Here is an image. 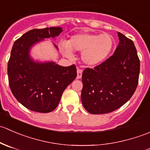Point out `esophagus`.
I'll return each mask as SVG.
<instances>
[{
  "label": "esophagus",
  "mask_w": 150,
  "mask_h": 150,
  "mask_svg": "<svg viewBox=\"0 0 150 150\" xmlns=\"http://www.w3.org/2000/svg\"><path fill=\"white\" fill-rule=\"evenodd\" d=\"M82 73H83L82 69H78V70H77V78H78V79L81 78V77H82Z\"/></svg>",
  "instance_id": "34e87169"
}]
</instances>
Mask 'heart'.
<instances>
[{
	"instance_id": "1",
	"label": "heart",
	"mask_w": 150,
	"mask_h": 150,
	"mask_svg": "<svg viewBox=\"0 0 150 150\" xmlns=\"http://www.w3.org/2000/svg\"><path fill=\"white\" fill-rule=\"evenodd\" d=\"M113 36L107 33H83L72 35L67 43L61 42L60 48L67 57L71 50L82 51L81 59L88 65H96L104 61L115 46Z\"/></svg>"
}]
</instances>
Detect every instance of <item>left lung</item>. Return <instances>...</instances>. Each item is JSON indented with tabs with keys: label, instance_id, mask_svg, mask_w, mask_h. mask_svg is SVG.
Instances as JSON below:
<instances>
[{
	"label": "left lung",
	"instance_id": "left-lung-1",
	"mask_svg": "<svg viewBox=\"0 0 150 150\" xmlns=\"http://www.w3.org/2000/svg\"><path fill=\"white\" fill-rule=\"evenodd\" d=\"M120 42L113 55L82 75L81 101L91 114H106L126 103L137 89L140 61L132 40L118 33Z\"/></svg>",
	"mask_w": 150,
	"mask_h": 150
}]
</instances>
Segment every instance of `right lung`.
I'll use <instances>...</instances> for the list:
<instances>
[{
    "instance_id": "obj_1",
    "label": "right lung",
    "mask_w": 150,
    "mask_h": 150,
    "mask_svg": "<svg viewBox=\"0 0 150 150\" xmlns=\"http://www.w3.org/2000/svg\"><path fill=\"white\" fill-rule=\"evenodd\" d=\"M62 32L61 28L54 27L33 29L17 39L12 47L8 62L11 91L18 102L32 111L47 113L55 110L64 91L77 76L75 64L62 67L54 62H35L29 54L35 43L55 38Z\"/></svg>"
}]
</instances>
